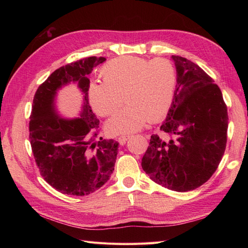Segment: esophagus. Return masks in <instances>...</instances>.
<instances>
[{"label":"esophagus","mask_w":248,"mask_h":248,"mask_svg":"<svg viewBox=\"0 0 248 248\" xmlns=\"http://www.w3.org/2000/svg\"><path fill=\"white\" fill-rule=\"evenodd\" d=\"M129 138H130L129 136H121V137L118 138V141L120 142V145H124L126 140H129Z\"/></svg>","instance_id":"34e87169"}]
</instances>
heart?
I'll use <instances>...</instances> for the list:
<instances>
[{"instance_id":"1","label":"heart","mask_w":248,"mask_h":248,"mask_svg":"<svg viewBox=\"0 0 248 248\" xmlns=\"http://www.w3.org/2000/svg\"><path fill=\"white\" fill-rule=\"evenodd\" d=\"M102 82H93L89 99L102 117H112L108 123L110 133L138 131L148 121H159L170 110L177 87L174 64L164 58L147 59L123 56L110 60L100 70Z\"/></svg>"}]
</instances>
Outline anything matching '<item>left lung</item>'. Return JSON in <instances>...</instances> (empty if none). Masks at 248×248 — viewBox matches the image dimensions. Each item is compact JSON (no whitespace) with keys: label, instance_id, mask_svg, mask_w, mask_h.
<instances>
[{"label":"left lung","instance_id":"obj_1","mask_svg":"<svg viewBox=\"0 0 248 248\" xmlns=\"http://www.w3.org/2000/svg\"><path fill=\"white\" fill-rule=\"evenodd\" d=\"M177 70L174 101L161 136L152 134L141 159L150 179L184 192L212 177L227 146L229 116L219 87L193 62L171 56Z\"/></svg>","mask_w":248,"mask_h":248}]
</instances>
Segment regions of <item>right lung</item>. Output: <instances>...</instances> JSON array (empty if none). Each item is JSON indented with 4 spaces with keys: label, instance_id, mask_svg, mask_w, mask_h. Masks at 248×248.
I'll return each instance as SVG.
<instances>
[{
    "label": "right lung",
    "instance_id": "add662e5",
    "mask_svg": "<svg viewBox=\"0 0 248 248\" xmlns=\"http://www.w3.org/2000/svg\"><path fill=\"white\" fill-rule=\"evenodd\" d=\"M106 61L103 57L78 60L55 70L37 89L30 116L32 152L43 179L56 190L69 196H87L108 182L115 168L119 142L99 138V120L89 103L88 74ZM70 81L84 94L81 117H57L56 91ZM100 140H96V138Z\"/></svg>",
    "mask_w": 248,
    "mask_h": 248
}]
</instances>
